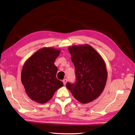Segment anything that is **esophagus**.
Returning a JSON list of instances; mask_svg holds the SVG:
<instances>
[{
    "mask_svg": "<svg viewBox=\"0 0 135 135\" xmlns=\"http://www.w3.org/2000/svg\"><path fill=\"white\" fill-rule=\"evenodd\" d=\"M63 83H64V85H65V84H66V81H67V79H64L63 80Z\"/></svg>",
    "mask_w": 135,
    "mask_h": 135,
    "instance_id": "esophagus-1",
    "label": "esophagus"
}]
</instances>
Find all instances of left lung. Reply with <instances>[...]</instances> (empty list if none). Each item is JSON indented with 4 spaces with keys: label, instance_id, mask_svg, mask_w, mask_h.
I'll return each mask as SVG.
<instances>
[{
    "label": "left lung",
    "instance_id": "left-lung-1",
    "mask_svg": "<svg viewBox=\"0 0 135 135\" xmlns=\"http://www.w3.org/2000/svg\"><path fill=\"white\" fill-rule=\"evenodd\" d=\"M75 67L76 80L66 87L80 103H88L101 95L107 80L106 64L102 57L88 44L69 47Z\"/></svg>",
    "mask_w": 135,
    "mask_h": 135
}]
</instances>
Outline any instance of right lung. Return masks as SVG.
<instances>
[{"label":"right lung","instance_id":"add662e5","mask_svg":"<svg viewBox=\"0 0 135 135\" xmlns=\"http://www.w3.org/2000/svg\"><path fill=\"white\" fill-rule=\"evenodd\" d=\"M60 52L51 47L41 48L23 65L22 83L27 96L36 103H46L63 86L62 81L57 79V68L54 64Z\"/></svg>","mask_w":135,"mask_h":135}]
</instances>
